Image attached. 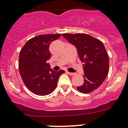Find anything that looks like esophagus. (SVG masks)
Listing matches in <instances>:
<instances>
[{
  "mask_svg": "<svg viewBox=\"0 0 128 128\" xmlns=\"http://www.w3.org/2000/svg\"><path fill=\"white\" fill-rule=\"evenodd\" d=\"M66 73H67V74H68L69 75H75V73L69 72H66Z\"/></svg>",
  "mask_w": 128,
  "mask_h": 128,
  "instance_id": "esophagus-1",
  "label": "esophagus"
}]
</instances>
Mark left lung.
<instances>
[{
	"mask_svg": "<svg viewBox=\"0 0 128 128\" xmlns=\"http://www.w3.org/2000/svg\"><path fill=\"white\" fill-rule=\"evenodd\" d=\"M62 36L76 47L79 58L84 63V83L77 87V90L87 94L97 89L109 72V56L104 45L87 34L65 33Z\"/></svg>",
	"mask_w": 128,
	"mask_h": 128,
	"instance_id": "obj_1",
	"label": "left lung"
}]
</instances>
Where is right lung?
Returning a JSON list of instances; mask_svg holds the SVG:
<instances>
[{"instance_id": "obj_1", "label": "right lung", "mask_w": 128, "mask_h": 128, "mask_svg": "<svg viewBox=\"0 0 128 128\" xmlns=\"http://www.w3.org/2000/svg\"><path fill=\"white\" fill-rule=\"evenodd\" d=\"M60 36V34L39 35L27 41L20 50L19 73L27 88L35 94L46 96L53 92L60 76L65 73L62 70L53 71L47 63L51 58L50 44Z\"/></svg>"}]
</instances>
